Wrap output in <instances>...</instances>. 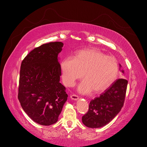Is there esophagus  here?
I'll return each mask as SVG.
<instances>
[{
  "instance_id": "obj_1",
  "label": "esophagus",
  "mask_w": 147,
  "mask_h": 147,
  "mask_svg": "<svg viewBox=\"0 0 147 147\" xmlns=\"http://www.w3.org/2000/svg\"><path fill=\"white\" fill-rule=\"evenodd\" d=\"M70 98L72 99H73V100H77L78 99V96L77 95V94H72V95L70 96Z\"/></svg>"
}]
</instances>
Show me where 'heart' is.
<instances>
[{
    "label": "heart",
    "mask_w": 147,
    "mask_h": 147,
    "mask_svg": "<svg viewBox=\"0 0 147 147\" xmlns=\"http://www.w3.org/2000/svg\"><path fill=\"white\" fill-rule=\"evenodd\" d=\"M64 84L74 86L84 74L85 80L80 84L79 91L85 94L92 90L96 93L104 92L116 80L119 65L115 57L106 56L94 49H86L77 53L74 59L67 57L61 63Z\"/></svg>",
    "instance_id": "b5f03b06"
}]
</instances>
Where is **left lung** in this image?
<instances>
[{
  "mask_svg": "<svg viewBox=\"0 0 147 147\" xmlns=\"http://www.w3.org/2000/svg\"><path fill=\"white\" fill-rule=\"evenodd\" d=\"M127 86L126 79L119 78L99 97L91 100L88 111L82 117L84 125L90 128L101 127L112 121L123 107Z\"/></svg>",
  "mask_w": 147,
  "mask_h": 147,
  "instance_id": "obj_1",
  "label": "left lung"
}]
</instances>
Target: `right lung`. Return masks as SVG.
<instances>
[{"label":"right lung","instance_id":"add662e5","mask_svg":"<svg viewBox=\"0 0 147 147\" xmlns=\"http://www.w3.org/2000/svg\"><path fill=\"white\" fill-rule=\"evenodd\" d=\"M64 44H43L22 61L18 98L22 108L34 121L43 126L58 119L68 95L59 83L61 67L57 56Z\"/></svg>","mask_w":147,"mask_h":147}]
</instances>
